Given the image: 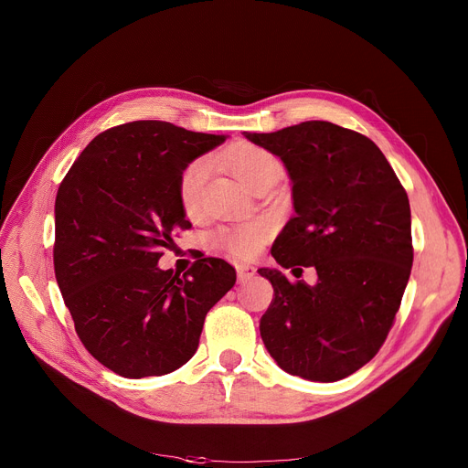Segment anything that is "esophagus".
Returning <instances> with one entry per match:
<instances>
[{
	"label": "esophagus",
	"mask_w": 468,
	"mask_h": 468,
	"mask_svg": "<svg viewBox=\"0 0 468 468\" xmlns=\"http://www.w3.org/2000/svg\"><path fill=\"white\" fill-rule=\"evenodd\" d=\"M256 275L254 265H237V277L240 284H247Z\"/></svg>",
	"instance_id": "obj_1"
}]
</instances>
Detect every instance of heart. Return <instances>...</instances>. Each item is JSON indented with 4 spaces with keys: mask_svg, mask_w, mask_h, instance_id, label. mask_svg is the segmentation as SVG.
Listing matches in <instances>:
<instances>
[{
    "mask_svg": "<svg viewBox=\"0 0 468 468\" xmlns=\"http://www.w3.org/2000/svg\"><path fill=\"white\" fill-rule=\"evenodd\" d=\"M224 161L235 175L250 187L267 178L282 175L281 161L273 154L263 150V147L252 144H235L226 152ZM208 172L210 165L205 157L191 161L180 172L176 193L180 207L187 216H195L199 212ZM271 235L273 226L269 224L267 219H252L247 221V224L221 228L212 235V242L218 250L226 252L237 260H252L261 252L263 244L271 239Z\"/></svg>",
    "mask_w": 468,
    "mask_h": 468,
    "instance_id": "b5f03b06",
    "label": "heart"
}]
</instances>
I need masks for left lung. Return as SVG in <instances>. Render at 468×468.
Masks as SVG:
<instances>
[{
    "mask_svg": "<svg viewBox=\"0 0 468 468\" xmlns=\"http://www.w3.org/2000/svg\"><path fill=\"white\" fill-rule=\"evenodd\" d=\"M244 136L281 157L293 184L296 216L273 258L318 275L309 286L260 269L273 284L261 339L292 376L347 378L378 355L400 309L413 263L406 189L370 138L328 121Z\"/></svg>",
    "mask_w": 468,
    "mask_h": 468,
    "instance_id": "left-lung-1",
    "label": "left lung"
}]
</instances>
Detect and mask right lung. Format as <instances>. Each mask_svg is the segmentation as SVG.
I'll use <instances>...</instances> for the list:
<instances>
[{
  "label": "right lung",
  "instance_id": "1",
  "mask_svg": "<svg viewBox=\"0 0 468 468\" xmlns=\"http://www.w3.org/2000/svg\"><path fill=\"white\" fill-rule=\"evenodd\" d=\"M226 136L166 121H133L98 134L68 170L55 201V275L85 349L112 372L140 379L184 366L207 313L233 288L221 258L187 271L157 267L178 231L180 172Z\"/></svg>",
  "mask_w": 468,
  "mask_h": 468
}]
</instances>
